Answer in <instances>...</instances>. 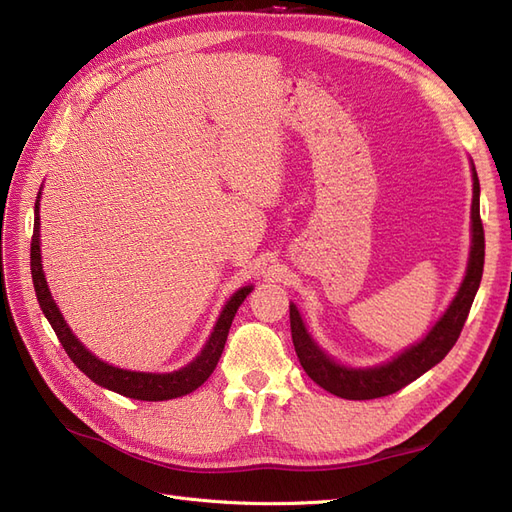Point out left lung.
Listing matches in <instances>:
<instances>
[{
  "label": "left lung",
  "instance_id": "1",
  "mask_svg": "<svg viewBox=\"0 0 512 512\" xmlns=\"http://www.w3.org/2000/svg\"><path fill=\"white\" fill-rule=\"evenodd\" d=\"M472 170V209H470V254L466 275L455 292L453 301L448 303L444 314L433 322V327L418 339L416 344H410L389 361L378 365L354 367L337 361L324 350L312 333L307 331L305 322L297 305L290 303V331L292 344L297 350L299 363L305 369V374L312 378L324 391H329L342 399H376L386 397L404 389L406 384L421 378L425 371L433 365H438L457 342V337L466 324L476 290L480 286L485 265V232L480 224V183L474 162L470 160Z\"/></svg>",
  "mask_w": 512,
  "mask_h": 512
}]
</instances>
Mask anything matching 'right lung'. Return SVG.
I'll return each mask as SVG.
<instances>
[{"label":"right lung","instance_id":"right-lung-1","mask_svg":"<svg viewBox=\"0 0 512 512\" xmlns=\"http://www.w3.org/2000/svg\"><path fill=\"white\" fill-rule=\"evenodd\" d=\"M40 198H42V188L36 198V207H34V237H32V277H34V288H36V297L40 303V309L44 318L49 320L53 327L55 335L59 337L61 346L68 352L72 363L79 367L83 374L94 380L102 389H108L113 393H119L123 397L138 399V401H166V399H175L183 397L192 391H196L200 384H203L211 374L215 365H218L228 329L232 320H235L237 309L245 301L247 294L254 290L252 284L241 286L237 292H232V297L226 301L222 307V312L218 316V322L207 339V344L203 350L198 352L194 361L188 365H183L175 371H134V369H123L115 367L111 363H106L98 356L85 348L79 337L72 333L68 327V322L64 320V314L59 312L57 303L53 301V294L49 290V284H46V275L42 269V252H40Z\"/></svg>","mask_w":512,"mask_h":512}]
</instances>
